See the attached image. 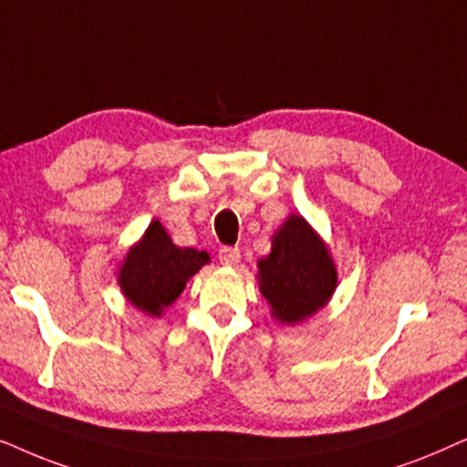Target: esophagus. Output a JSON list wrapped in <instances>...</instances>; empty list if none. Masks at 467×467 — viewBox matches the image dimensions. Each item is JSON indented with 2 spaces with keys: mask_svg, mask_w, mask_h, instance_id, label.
Here are the masks:
<instances>
[{
  "mask_svg": "<svg viewBox=\"0 0 467 467\" xmlns=\"http://www.w3.org/2000/svg\"><path fill=\"white\" fill-rule=\"evenodd\" d=\"M220 263L226 266H237L241 263V250L239 247H222L220 250Z\"/></svg>",
  "mask_w": 467,
  "mask_h": 467,
  "instance_id": "1",
  "label": "esophagus"
}]
</instances>
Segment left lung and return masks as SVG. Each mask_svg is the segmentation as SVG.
<instances>
[{"label":"left lung","instance_id":"8db88e82","mask_svg":"<svg viewBox=\"0 0 467 467\" xmlns=\"http://www.w3.org/2000/svg\"><path fill=\"white\" fill-rule=\"evenodd\" d=\"M258 288L282 325L312 318L337 288V266L325 239L303 215L292 213L271 237V254L258 260Z\"/></svg>","mask_w":467,"mask_h":467}]
</instances>
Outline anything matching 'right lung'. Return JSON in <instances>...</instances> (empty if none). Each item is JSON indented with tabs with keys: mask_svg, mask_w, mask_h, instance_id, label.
<instances>
[{
	"mask_svg": "<svg viewBox=\"0 0 467 467\" xmlns=\"http://www.w3.org/2000/svg\"><path fill=\"white\" fill-rule=\"evenodd\" d=\"M209 260L207 252L172 244L161 222L153 220L121 260L117 284L139 312L160 318Z\"/></svg>",
	"mask_w": 467,
	"mask_h": 467,
	"instance_id": "1",
	"label": "right lung"
}]
</instances>
